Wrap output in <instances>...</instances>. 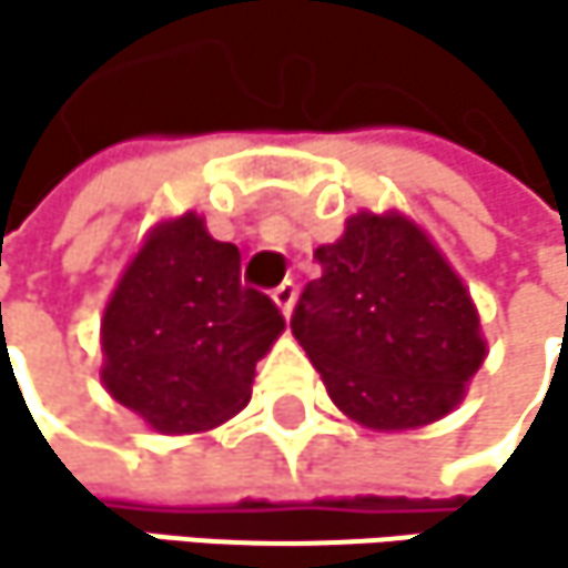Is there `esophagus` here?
I'll list each match as a JSON object with an SVG mask.
<instances>
[{
    "label": "esophagus",
    "mask_w": 568,
    "mask_h": 568,
    "mask_svg": "<svg viewBox=\"0 0 568 568\" xmlns=\"http://www.w3.org/2000/svg\"><path fill=\"white\" fill-rule=\"evenodd\" d=\"M272 300H275V306L282 310V316H290V313H293V306H296V286L286 278V282H282V286H275Z\"/></svg>",
    "instance_id": "1"
}]
</instances>
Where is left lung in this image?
<instances>
[{"instance_id": "8db88e82", "label": "left lung", "mask_w": 568, "mask_h": 568, "mask_svg": "<svg viewBox=\"0 0 568 568\" xmlns=\"http://www.w3.org/2000/svg\"><path fill=\"white\" fill-rule=\"evenodd\" d=\"M293 334L331 402L371 433L439 423L464 402L487 357L470 290L423 224L402 211H357L316 252Z\"/></svg>"}]
</instances>
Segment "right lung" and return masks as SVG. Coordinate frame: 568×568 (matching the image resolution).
I'll list each match as a JSON object with an SVG mask.
<instances>
[{"mask_svg": "<svg viewBox=\"0 0 568 568\" xmlns=\"http://www.w3.org/2000/svg\"><path fill=\"white\" fill-rule=\"evenodd\" d=\"M282 331L275 303L242 286V252L183 211L145 231L104 303L101 385L152 433H211L248 405Z\"/></svg>", "mask_w": 568, "mask_h": 568, "instance_id": "right-lung-1", "label": "right lung"}]
</instances>
